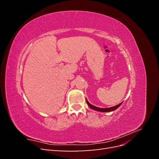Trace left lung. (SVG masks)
<instances>
[{
	"instance_id": "8db88e82",
	"label": "left lung",
	"mask_w": 159,
	"mask_h": 159,
	"mask_svg": "<svg viewBox=\"0 0 159 159\" xmlns=\"http://www.w3.org/2000/svg\"><path fill=\"white\" fill-rule=\"evenodd\" d=\"M86 102H87V103H88V106H89L91 109H93V110H95V111H99V112H111V111H114V110H115V109H117L120 106V105H121L122 104V103H123V102H121V103H120L119 104H118V105H115V106L111 107H109V108H100V107H95V106H94V105L90 104V103H89L88 101L87 100V99H86Z\"/></svg>"
}]
</instances>
